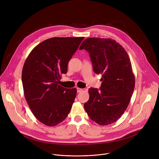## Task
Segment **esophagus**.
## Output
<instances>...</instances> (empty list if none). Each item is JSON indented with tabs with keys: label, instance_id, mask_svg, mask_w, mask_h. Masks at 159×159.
Returning a JSON list of instances; mask_svg holds the SVG:
<instances>
[{
	"label": "esophagus",
	"instance_id": "34e87169",
	"mask_svg": "<svg viewBox=\"0 0 159 159\" xmlns=\"http://www.w3.org/2000/svg\"><path fill=\"white\" fill-rule=\"evenodd\" d=\"M77 93H80V92H82V91L83 89H81V88H79V87H77Z\"/></svg>",
	"mask_w": 159,
	"mask_h": 159
}]
</instances>
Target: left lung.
Wrapping results in <instances>:
<instances>
[{
  "label": "left lung",
  "instance_id": "obj_1",
  "mask_svg": "<svg viewBox=\"0 0 159 159\" xmlns=\"http://www.w3.org/2000/svg\"><path fill=\"white\" fill-rule=\"evenodd\" d=\"M83 49L89 53L94 73L102 74L100 90L89 89L85 110L96 123L110 125L123 114L133 93L135 79L130 59L121 45L109 38H87L79 48Z\"/></svg>",
  "mask_w": 159,
  "mask_h": 159
}]
</instances>
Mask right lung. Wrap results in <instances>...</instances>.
I'll return each instance as SVG.
<instances>
[{"mask_svg":"<svg viewBox=\"0 0 159 159\" xmlns=\"http://www.w3.org/2000/svg\"><path fill=\"white\" fill-rule=\"evenodd\" d=\"M84 39L49 38L34 47L25 62L22 71L25 96L34 116L45 125H57L70 111L77 89L58 84Z\"/></svg>","mask_w":159,"mask_h":159,"instance_id":"right-lung-1","label":"right lung"}]
</instances>
